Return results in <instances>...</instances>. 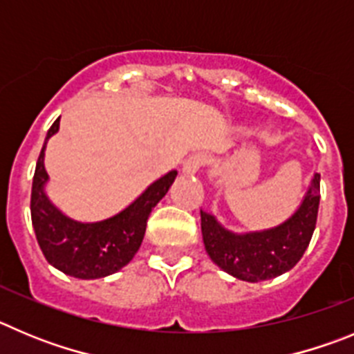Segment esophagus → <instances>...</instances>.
<instances>
[{"instance_id": "1", "label": "esophagus", "mask_w": 354, "mask_h": 354, "mask_svg": "<svg viewBox=\"0 0 354 354\" xmlns=\"http://www.w3.org/2000/svg\"><path fill=\"white\" fill-rule=\"evenodd\" d=\"M206 162H208V157H206L205 153L190 155V157L183 162V173L187 174L197 173L203 165H206Z\"/></svg>"}]
</instances>
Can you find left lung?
Listing matches in <instances>:
<instances>
[{
    "label": "left lung",
    "mask_w": 354,
    "mask_h": 354,
    "mask_svg": "<svg viewBox=\"0 0 354 354\" xmlns=\"http://www.w3.org/2000/svg\"><path fill=\"white\" fill-rule=\"evenodd\" d=\"M319 174H314L308 190L288 221L264 231H227L212 213L201 209V231L208 256L229 275L247 282L275 279L289 272L307 250L319 209Z\"/></svg>",
    "instance_id": "1"
}]
</instances>
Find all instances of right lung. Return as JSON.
I'll return each mask as SVG.
<instances>
[{
  "label": "right lung",
  "mask_w": 354,
  "mask_h": 354,
  "mask_svg": "<svg viewBox=\"0 0 354 354\" xmlns=\"http://www.w3.org/2000/svg\"><path fill=\"white\" fill-rule=\"evenodd\" d=\"M59 129V118L47 132L31 187V222L44 256L54 268L75 279H102L120 272L132 261L145 238L146 222L151 209L167 194L176 178L169 171L127 206L123 212L100 222H77L63 215L49 201L44 165L47 141Z\"/></svg>",
  "instance_id": "obj_1"
}]
</instances>
